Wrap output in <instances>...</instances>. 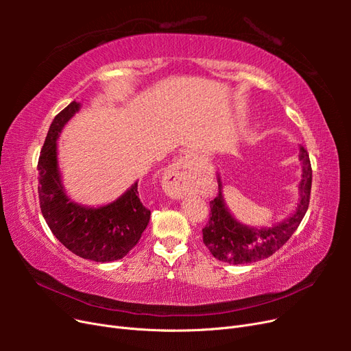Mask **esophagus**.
I'll return each mask as SVG.
<instances>
[{
    "mask_svg": "<svg viewBox=\"0 0 351 351\" xmlns=\"http://www.w3.org/2000/svg\"><path fill=\"white\" fill-rule=\"evenodd\" d=\"M164 187L165 192L174 199H182L193 192L195 174L192 165H190L186 158L178 159V161L168 169Z\"/></svg>",
    "mask_w": 351,
    "mask_h": 351,
    "instance_id": "1",
    "label": "esophagus"
}]
</instances>
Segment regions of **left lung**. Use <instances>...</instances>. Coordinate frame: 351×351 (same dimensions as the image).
Returning a JSON list of instances; mask_svg holds the SVG:
<instances>
[{"label": "left lung", "instance_id": "8db88e82", "mask_svg": "<svg viewBox=\"0 0 351 351\" xmlns=\"http://www.w3.org/2000/svg\"><path fill=\"white\" fill-rule=\"evenodd\" d=\"M299 159L302 161V182L299 184L300 199L294 214L272 227L254 228L240 224L230 214L222 197V184L218 178V196L210 200V214L208 224L202 230L204 243L218 261L240 265L252 263L269 258L289 241L293 232L309 208L312 189V167L309 154L302 146Z\"/></svg>", "mask_w": 351, "mask_h": 351}]
</instances>
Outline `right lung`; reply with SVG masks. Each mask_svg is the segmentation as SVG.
Listing matches in <instances>:
<instances>
[{"label": "right lung", "mask_w": 351, "mask_h": 351, "mask_svg": "<svg viewBox=\"0 0 351 351\" xmlns=\"http://www.w3.org/2000/svg\"><path fill=\"white\" fill-rule=\"evenodd\" d=\"M79 110V102H70L49 125L38 161L40 210L52 234L74 254L102 263L119 261L141 240L151 210L142 204L137 183L112 204L99 208L79 205L66 195L57 161V139Z\"/></svg>", "instance_id": "obj_1"}]
</instances>
